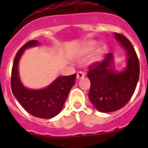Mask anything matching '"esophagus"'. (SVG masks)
Returning a JSON list of instances; mask_svg holds the SVG:
<instances>
[{"instance_id":"obj_1","label":"esophagus","mask_w":148,"mask_h":148,"mask_svg":"<svg viewBox=\"0 0 148 148\" xmlns=\"http://www.w3.org/2000/svg\"><path fill=\"white\" fill-rule=\"evenodd\" d=\"M84 73H83V72L80 71V72H78V73H77V79L78 80H79V79H82V78H84Z\"/></svg>"}]
</instances>
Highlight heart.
<instances>
[{
	"instance_id": "1",
	"label": "heart",
	"mask_w": 148,
	"mask_h": 148,
	"mask_svg": "<svg viewBox=\"0 0 148 148\" xmlns=\"http://www.w3.org/2000/svg\"><path fill=\"white\" fill-rule=\"evenodd\" d=\"M95 41H88V42L85 43L84 47H82V52H81V56H85L88 53H91L93 49L95 48ZM106 47L104 44L99 46V47L98 48L97 50L95 51V56H94V60H99L101 58V56H102L103 53L105 51Z\"/></svg>"
}]
</instances>
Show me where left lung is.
I'll list each match as a JSON object with an SVG mask.
<instances>
[{
	"label": "left lung",
	"mask_w": 148,
	"mask_h": 148,
	"mask_svg": "<svg viewBox=\"0 0 148 148\" xmlns=\"http://www.w3.org/2000/svg\"><path fill=\"white\" fill-rule=\"evenodd\" d=\"M115 36L127 51V65L124 71L116 73L111 67L113 56L106 55L101 62L89 66L87 76L90 80L89 98L98 110L110 113L126 105L135 92L139 77V62L130 41L124 35L115 32Z\"/></svg>",
	"instance_id": "obj_1"
}]
</instances>
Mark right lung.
<instances>
[{"label": "right lung", "mask_w": 148, "mask_h": 148, "mask_svg": "<svg viewBox=\"0 0 148 148\" xmlns=\"http://www.w3.org/2000/svg\"><path fill=\"white\" fill-rule=\"evenodd\" d=\"M38 44V40H29L18 51L12 69V91L29 113L38 118L51 119L62 109L69 92L75 84L76 74L58 77L50 85L41 90H30L23 87L18 75V61L26 49Z\"/></svg>", "instance_id": "add662e5"}]
</instances>
